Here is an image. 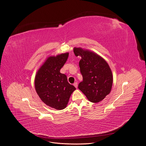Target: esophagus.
I'll return each instance as SVG.
<instances>
[{
	"label": "esophagus",
	"instance_id": "esophagus-1",
	"mask_svg": "<svg viewBox=\"0 0 146 146\" xmlns=\"http://www.w3.org/2000/svg\"><path fill=\"white\" fill-rule=\"evenodd\" d=\"M73 85H74V86L77 88V86H78V84H77V82H75L74 84H73Z\"/></svg>",
	"mask_w": 146,
	"mask_h": 146
}]
</instances>
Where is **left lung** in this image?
Returning a JSON list of instances; mask_svg holds the SVG:
<instances>
[{"instance_id":"8db88e82","label":"left lung","mask_w":146,"mask_h":146,"mask_svg":"<svg viewBox=\"0 0 146 146\" xmlns=\"http://www.w3.org/2000/svg\"><path fill=\"white\" fill-rule=\"evenodd\" d=\"M75 56H81L79 66L83 82L78 88L91 102L102 101L111 92L113 77L107 62L95 53L74 48Z\"/></svg>"}]
</instances>
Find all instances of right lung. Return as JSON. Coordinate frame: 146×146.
Instances as JSON below:
<instances>
[{
	"label": "right lung",
	"mask_w": 146,
	"mask_h": 146,
	"mask_svg": "<svg viewBox=\"0 0 146 146\" xmlns=\"http://www.w3.org/2000/svg\"><path fill=\"white\" fill-rule=\"evenodd\" d=\"M69 56L65 53L49 57L35 76V87L41 100L49 107L61 110L67 105L76 88L68 82L67 76L60 72Z\"/></svg>",
	"instance_id": "1"
}]
</instances>
